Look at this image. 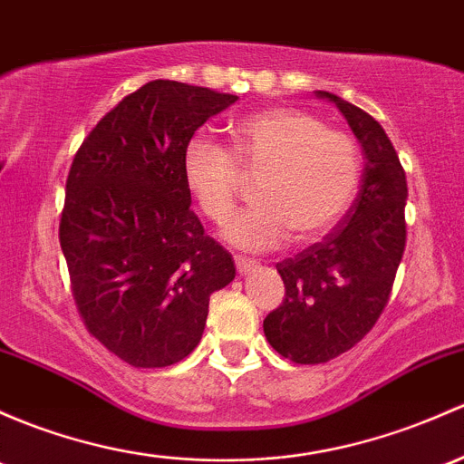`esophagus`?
<instances>
[{
    "instance_id": "34e87169",
    "label": "esophagus",
    "mask_w": 464,
    "mask_h": 464,
    "mask_svg": "<svg viewBox=\"0 0 464 464\" xmlns=\"http://www.w3.org/2000/svg\"><path fill=\"white\" fill-rule=\"evenodd\" d=\"M236 266H237V271H240V276H246V273L257 269V262L246 260V257H242V256H236Z\"/></svg>"
}]
</instances>
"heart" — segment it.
<instances>
[{
  "instance_id": "obj_1",
  "label": "heart",
  "mask_w": 464,
  "mask_h": 464,
  "mask_svg": "<svg viewBox=\"0 0 464 464\" xmlns=\"http://www.w3.org/2000/svg\"><path fill=\"white\" fill-rule=\"evenodd\" d=\"M231 150L207 138L184 146L182 179L199 211L224 224L236 211L242 178L257 179V207L227 227L245 251H269L286 237L309 245L347 213L360 187V150L347 133L297 109H266L236 121Z\"/></svg>"
}]
</instances>
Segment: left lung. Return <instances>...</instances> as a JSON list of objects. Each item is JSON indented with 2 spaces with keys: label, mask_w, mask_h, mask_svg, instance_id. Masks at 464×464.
Here are the masks:
<instances>
[{
  "label": "left lung",
  "mask_w": 464,
  "mask_h": 464,
  "mask_svg": "<svg viewBox=\"0 0 464 464\" xmlns=\"http://www.w3.org/2000/svg\"><path fill=\"white\" fill-rule=\"evenodd\" d=\"M364 150L353 207L322 242L277 262L285 300L265 318V335L295 364H322L360 343L387 306L407 242V178L382 126L326 91Z\"/></svg>",
  "instance_id": "left-lung-1"
}]
</instances>
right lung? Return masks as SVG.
Segmentation results:
<instances>
[{
  "instance_id": "obj_1",
  "label": "right lung",
  "mask_w": 464,
  "mask_h": 464,
  "mask_svg": "<svg viewBox=\"0 0 464 464\" xmlns=\"http://www.w3.org/2000/svg\"><path fill=\"white\" fill-rule=\"evenodd\" d=\"M237 95L155 80L109 111L75 153L60 245L92 338L138 369L170 367L202 340L208 297L236 277L182 179L184 146Z\"/></svg>"
}]
</instances>
